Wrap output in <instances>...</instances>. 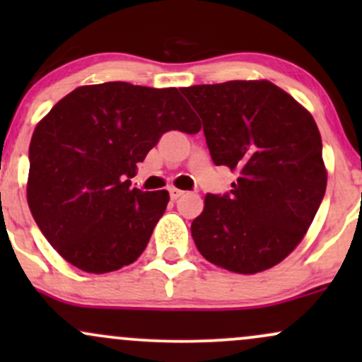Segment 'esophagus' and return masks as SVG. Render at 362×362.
<instances>
[{
    "label": "esophagus",
    "instance_id": "34e87169",
    "mask_svg": "<svg viewBox=\"0 0 362 362\" xmlns=\"http://www.w3.org/2000/svg\"><path fill=\"white\" fill-rule=\"evenodd\" d=\"M180 195H184V190L175 189V187H172V189H170V197H172V199H178Z\"/></svg>",
    "mask_w": 362,
    "mask_h": 362
}]
</instances>
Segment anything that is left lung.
<instances>
[{
    "instance_id": "1",
    "label": "left lung",
    "mask_w": 362,
    "mask_h": 362,
    "mask_svg": "<svg viewBox=\"0 0 362 362\" xmlns=\"http://www.w3.org/2000/svg\"><path fill=\"white\" fill-rule=\"evenodd\" d=\"M182 93L201 115L214 163L238 173L230 194L204 197L190 226L195 247L230 272L267 271L305 238L325 195L317 122L267 80L195 85Z\"/></svg>"
}]
</instances>
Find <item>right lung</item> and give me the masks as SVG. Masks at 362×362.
<instances>
[{
	"mask_svg": "<svg viewBox=\"0 0 362 362\" xmlns=\"http://www.w3.org/2000/svg\"><path fill=\"white\" fill-rule=\"evenodd\" d=\"M172 129L201 131L178 90L126 81L78 86L37 124L27 201L62 259L90 274L138 260L170 194L131 189L126 178Z\"/></svg>",
	"mask_w": 362,
	"mask_h": 362,
	"instance_id": "add662e5",
	"label": "right lung"
}]
</instances>
